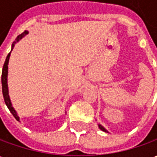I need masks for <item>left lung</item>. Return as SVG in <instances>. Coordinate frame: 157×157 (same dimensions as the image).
<instances>
[{"mask_svg": "<svg viewBox=\"0 0 157 157\" xmlns=\"http://www.w3.org/2000/svg\"><path fill=\"white\" fill-rule=\"evenodd\" d=\"M98 127H99V128L101 129V130H102V131H104V132H107V133H108V131H107V129H106V128H104L103 126H102V125H101V124H98Z\"/></svg>", "mask_w": 157, "mask_h": 157, "instance_id": "8db88e82", "label": "left lung"}]
</instances>
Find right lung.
I'll return each instance as SVG.
<instances>
[{
	"label": "right lung",
	"instance_id": "obj_1",
	"mask_svg": "<svg viewBox=\"0 0 157 157\" xmlns=\"http://www.w3.org/2000/svg\"><path fill=\"white\" fill-rule=\"evenodd\" d=\"M29 33V31L25 30L24 32L22 33V34H20L17 37V39L13 43H12V50L14 48L15 44L17 43V42L22 39L25 35H27ZM11 50V52H12ZM11 52L9 53L7 56H6V59L5 63H4V65H3V69H2V94H3V98H4V101H5L6 105L7 106V108L10 110V112L12 113V114L15 118L17 120V121L20 122V118H19L17 113L16 112V110L13 109V107L12 105V102H11V100H10V97H9L8 94V85H7V74H8V62L9 59H10V55H11Z\"/></svg>",
	"mask_w": 157,
	"mask_h": 157
}]
</instances>
